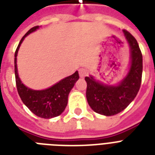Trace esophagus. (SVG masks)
<instances>
[{"mask_svg":"<svg viewBox=\"0 0 155 155\" xmlns=\"http://www.w3.org/2000/svg\"><path fill=\"white\" fill-rule=\"evenodd\" d=\"M79 74H80V78H84L87 75V71L84 68H80V70H79Z\"/></svg>","mask_w":155,"mask_h":155,"instance_id":"34e87169","label":"esophagus"}]
</instances>
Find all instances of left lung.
I'll list each match as a JSON object with an SVG mask.
<instances>
[{
    "label": "left lung",
    "instance_id": "left-lung-1",
    "mask_svg": "<svg viewBox=\"0 0 155 155\" xmlns=\"http://www.w3.org/2000/svg\"><path fill=\"white\" fill-rule=\"evenodd\" d=\"M130 47V62L126 75L115 84H106L94 76H86L87 103L96 113L113 116L123 111L134 100L140 89L142 75V54L137 40L131 34L123 30Z\"/></svg>",
    "mask_w": 155,
    "mask_h": 155
}]
</instances>
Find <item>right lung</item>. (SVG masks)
Masks as SVG:
<instances>
[{
  "instance_id": "obj_1",
  "label": "right lung",
  "mask_w": 155,
  "mask_h": 155,
  "mask_svg": "<svg viewBox=\"0 0 155 155\" xmlns=\"http://www.w3.org/2000/svg\"><path fill=\"white\" fill-rule=\"evenodd\" d=\"M39 26L31 28L21 39L14 55V71H15L16 84L18 94L26 107L38 117L45 119L58 117L63 113L67 107L68 95L74 85L79 80V72L76 71L74 74L58 81L51 87L46 89L35 90L26 87L21 80L18 75L17 56L21 45L25 37L35 32Z\"/></svg>"
}]
</instances>
